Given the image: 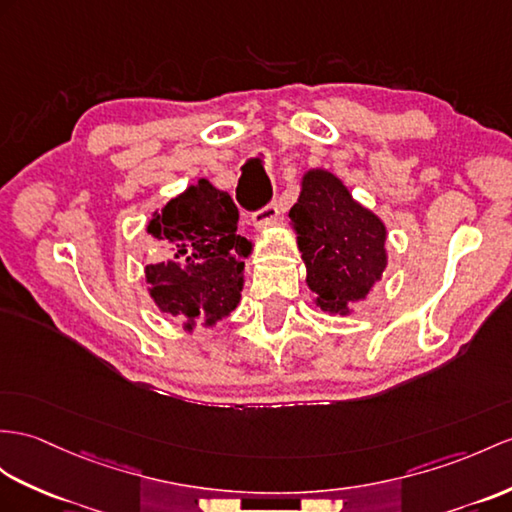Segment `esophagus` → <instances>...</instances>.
I'll return each mask as SVG.
<instances>
[{"mask_svg":"<svg viewBox=\"0 0 512 512\" xmlns=\"http://www.w3.org/2000/svg\"><path fill=\"white\" fill-rule=\"evenodd\" d=\"M278 213H280L278 202H276V199H273V202H269L265 208H260L258 213L252 215V226H254L256 230H263V228L269 226V223L276 221Z\"/></svg>","mask_w":512,"mask_h":512,"instance_id":"esophagus-1","label":"esophagus"}]
</instances>
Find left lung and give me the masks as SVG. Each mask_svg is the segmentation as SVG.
Instances as JSON below:
<instances>
[{
    "label": "left lung",
    "mask_w": 512,
    "mask_h": 512,
    "mask_svg": "<svg viewBox=\"0 0 512 512\" xmlns=\"http://www.w3.org/2000/svg\"><path fill=\"white\" fill-rule=\"evenodd\" d=\"M306 284L328 315H350L386 269V228L326 169H310L291 208Z\"/></svg>",
    "instance_id": "obj_1"
}]
</instances>
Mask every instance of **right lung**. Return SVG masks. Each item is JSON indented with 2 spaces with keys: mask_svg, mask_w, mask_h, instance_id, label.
Here are the masks:
<instances>
[{
  "mask_svg": "<svg viewBox=\"0 0 512 512\" xmlns=\"http://www.w3.org/2000/svg\"><path fill=\"white\" fill-rule=\"evenodd\" d=\"M239 210L226 191L206 178L173 197L154 213L147 234L158 241L165 260L145 267L149 295L162 313L184 317L193 328L230 315L241 299L245 258L252 243L236 234Z\"/></svg>",
  "mask_w": 512,
  "mask_h": 512,
  "instance_id": "right-lung-1",
  "label": "right lung"
}]
</instances>
